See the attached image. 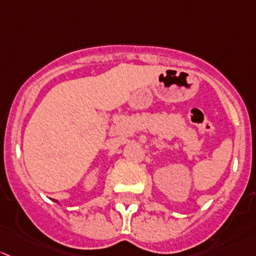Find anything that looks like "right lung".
Masks as SVG:
<instances>
[{
    "label": "right lung",
    "instance_id": "add662e5",
    "mask_svg": "<svg viewBox=\"0 0 256 256\" xmlns=\"http://www.w3.org/2000/svg\"><path fill=\"white\" fill-rule=\"evenodd\" d=\"M55 202H58V201H55Z\"/></svg>",
    "mask_w": 256,
    "mask_h": 256
}]
</instances>
